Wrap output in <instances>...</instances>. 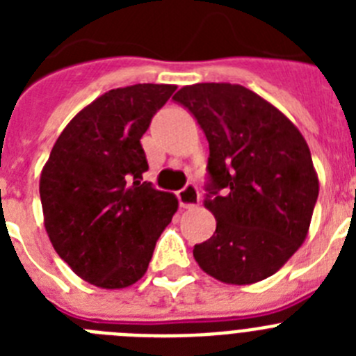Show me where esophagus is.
Returning <instances> with one entry per match:
<instances>
[{
	"mask_svg": "<svg viewBox=\"0 0 356 356\" xmlns=\"http://www.w3.org/2000/svg\"><path fill=\"white\" fill-rule=\"evenodd\" d=\"M178 201L184 209H194L200 205V191L194 184H187L180 193H178Z\"/></svg>",
	"mask_w": 356,
	"mask_h": 356,
	"instance_id": "esophagus-1",
	"label": "esophagus"
}]
</instances>
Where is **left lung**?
Segmentation results:
<instances>
[{
    "label": "left lung",
    "mask_w": 356,
    "mask_h": 356,
    "mask_svg": "<svg viewBox=\"0 0 356 356\" xmlns=\"http://www.w3.org/2000/svg\"><path fill=\"white\" fill-rule=\"evenodd\" d=\"M172 99L197 119L210 147L205 207L217 225L194 259L222 284L269 278L305 242L319 196L307 140L242 85H187Z\"/></svg>",
    "instance_id": "1"
}]
</instances>
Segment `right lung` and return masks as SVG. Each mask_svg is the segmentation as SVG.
Returning a JSON list of instances; mask_svg holds the SVG:
<instances>
[{"instance_id":"1","label":"right lung","mask_w":356,"mask_h":356,"mask_svg":"<svg viewBox=\"0 0 356 356\" xmlns=\"http://www.w3.org/2000/svg\"><path fill=\"white\" fill-rule=\"evenodd\" d=\"M176 85L112 89L64 128L40 172L44 226L53 248L81 280L124 289L147 271L178 210L175 194L143 180L140 137Z\"/></svg>"}]
</instances>
